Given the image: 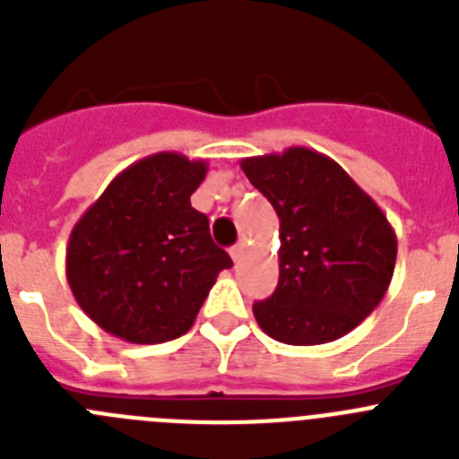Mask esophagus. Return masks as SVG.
<instances>
[{
	"instance_id": "1",
	"label": "esophagus",
	"mask_w": 459,
	"mask_h": 459,
	"mask_svg": "<svg viewBox=\"0 0 459 459\" xmlns=\"http://www.w3.org/2000/svg\"><path fill=\"white\" fill-rule=\"evenodd\" d=\"M243 250H246V241H238L237 246H234V248L230 250V255H232V259H234V262H241V257H243Z\"/></svg>"
}]
</instances>
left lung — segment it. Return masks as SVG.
<instances>
[{
	"label": "left lung",
	"instance_id": "left-lung-1",
	"mask_svg": "<svg viewBox=\"0 0 459 459\" xmlns=\"http://www.w3.org/2000/svg\"><path fill=\"white\" fill-rule=\"evenodd\" d=\"M241 169L280 221V278L253 306L259 328L296 347L347 335L391 285L397 238L384 211L315 149L243 158Z\"/></svg>",
	"mask_w": 459,
	"mask_h": 459
}]
</instances>
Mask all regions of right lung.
<instances>
[{
    "label": "right lung",
    "mask_w": 459,
    "mask_h": 459,
    "mask_svg": "<svg viewBox=\"0 0 459 459\" xmlns=\"http://www.w3.org/2000/svg\"><path fill=\"white\" fill-rule=\"evenodd\" d=\"M206 160L160 152L109 181L71 230L66 280L93 324L133 344L179 338L232 259L190 206Z\"/></svg>",
    "instance_id": "obj_1"
}]
</instances>
